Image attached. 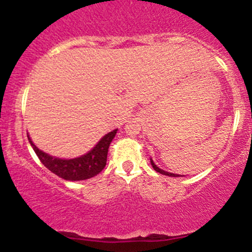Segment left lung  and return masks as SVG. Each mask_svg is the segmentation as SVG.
I'll use <instances>...</instances> for the list:
<instances>
[{"instance_id":"1","label":"left lung","mask_w":252,"mask_h":252,"mask_svg":"<svg viewBox=\"0 0 252 252\" xmlns=\"http://www.w3.org/2000/svg\"><path fill=\"white\" fill-rule=\"evenodd\" d=\"M150 162H151V166H152V168H154L155 171H156V172H158V173H161V174H163V175H168V177H180L179 174L169 173V172H166V171H163V169L158 168V167H157L156 164H155V162L152 161V158H150ZM182 177H183V175H182Z\"/></svg>"}]
</instances>
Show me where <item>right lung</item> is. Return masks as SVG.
<instances>
[{
	"mask_svg": "<svg viewBox=\"0 0 252 252\" xmlns=\"http://www.w3.org/2000/svg\"><path fill=\"white\" fill-rule=\"evenodd\" d=\"M117 131H118V129H114V130L103 135L90 151L79 157H74V158H58V157L51 156V155L40 150L32 142L29 135H28V139H29L30 145L34 149L36 156L39 157L40 161L42 162V164L48 171L64 180L78 182V180L90 179L105 168L106 162H107L108 147L116 136Z\"/></svg>",
	"mask_w": 252,
	"mask_h": 252,
	"instance_id": "add662e5",
	"label": "right lung"
}]
</instances>
